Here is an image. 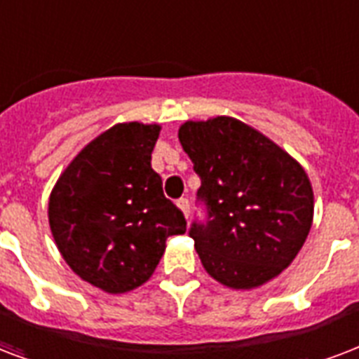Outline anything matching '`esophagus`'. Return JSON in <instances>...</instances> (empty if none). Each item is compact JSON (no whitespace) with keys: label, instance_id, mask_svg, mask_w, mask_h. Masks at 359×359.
<instances>
[{"label":"esophagus","instance_id":"esophagus-1","mask_svg":"<svg viewBox=\"0 0 359 359\" xmlns=\"http://www.w3.org/2000/svg\"><path fill=\"white\" fill-rule=\"evenodd\" d=\"M177 207H179V209L184 212L186 218H188V215H190V201L186 198H180L179 201H177Z\"/></svg>","mask_w":359,"mask_h":359}]
</instances>
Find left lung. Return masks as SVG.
Masks as SVG:
<instances>
[{
    "label": "left lung",
    "mask_w": 359,
    "mask_h": 359,
    "mask_svg": "<svg viewBox=\"0 0 359 359\" xmlns=\"http://www.w3.org/2000/svg\"><path fill=\"white\" fill-rule=\"evenodd\" d=\"M179 141L201 186L207 220L190 237L210 277L233 290L258 288L288 267L314 215L305 169L271 139L231 116L184 122Z\"/></svg>",
    "instance_id": "left-lung-1"
}]
</instances>
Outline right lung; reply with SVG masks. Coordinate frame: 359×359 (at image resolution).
<instances>
[{"instance_id":"obj_1","label":"right lung","mask_w":359,"mask_h":359,"mask_svg":"<svg viewBox=\"0 0 359 359\" xmlns=\"http://www.w3.org/2000/svg\"><path fill=\"white\" fill-rule=\"evenodd\" d=\"M158 124L126 122L73 158L48 199V224L71 269L107 294L152 277L165 241L186 231L182 210L163 196L150 160Z\"/></svg>"}]
</instances>
